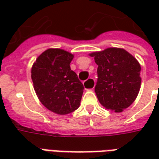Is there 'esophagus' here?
I'll use <instances>...</instances> for the list:
<instances>
[{"instance_id": "34e87169", "label": "esophagus", "mask_w": 159, "mask_h": 159, "mask_svg": "<svg viewBox=\"0 0 159 159\" xmlns=\"http://www.w3.org/2000/svg\"><path fill=\"white\" fill-rule=\"evenodd\" d=\"M83 85H84V88H85L86 90L93 89L94 86H95V80L93 78H89L83 83Z\"/></svg>"}]
</instances>
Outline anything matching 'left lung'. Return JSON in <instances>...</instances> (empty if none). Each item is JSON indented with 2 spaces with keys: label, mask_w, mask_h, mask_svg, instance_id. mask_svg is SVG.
I'll return each instance as SVG.
<instances>
[{
  "label": "left lung",
  "mask_w": 159,
  "mask_h": 159,
  "mask_svg": "<svg viewBox=\"0 0 159 159\" xmlns=\"http://www.w3.org/2000/svg\"><path fill=\"white\" fill-rule=\"evenodd\" d=\"M98 65L94 92L100 103L121 112L133 103L140 88V66L124 49L110 48L91 53Z\"/></svg>",
  "instance_id": "obj_1"
}]
</instances>
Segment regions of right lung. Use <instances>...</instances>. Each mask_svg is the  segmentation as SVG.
<instances>
[{"label":"right lung","mask_w":159,"mask_h":159,"mask_svg":"<svg viewBox=\"0 0 159 159\" xmlns=\"http://www.w3.org/2000/svg\"><path fill=\"white\" fill-rule=\"evenodd\" d=\"M73 55L65 50L50 48L36 59L31 79L40 101L52 112L65 115L80 106L83 83L70 70Z\"/></svg>","instance_id":"1"}]
</instances>
